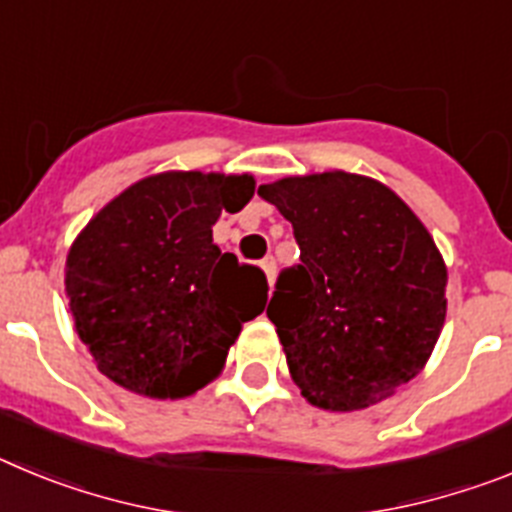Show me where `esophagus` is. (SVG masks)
I'll list each match as a JSON object with an SVG mask.
<instances>
[{"label":"esophagus","mask_w":512,"mask_h":512,"mask_svg":"<svg viewBox=\"0 0 512 512\" xmlns=\"http://www.w3.org/2000/svg\"><path fill=\"white\" fill-rule=\"evenodd\" d=\"M261 269H264L269 287H274V279H277V261H274V256H266V259L261 261Z\"/></svg>","instance_id":"esophagus-1"}]
</instances>
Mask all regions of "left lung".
I'll list each match as a JSON object with an SVG mask.
<instances>
[{
  "label": "left lung",
  "mask_w": 512,
  "mask_h": 512,
  "mask_svg": "<svg viewBox=\"0 0 512 512\" xmlns=\"http://www.w3.org/2000/svg\"><path fill=\"white\" fill-rule=\"evenodd\" d=\"M259 194L300 246L266 315L302 397L338 413L390 397L423 369L446 320L449 277L431 233L369 176H287Z\"/></svg>",
  "instance_id": "left-lung-1"
}]
</instances>
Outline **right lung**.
Segmentation results:
<instances>
[{
    "mask_svg": "<svg viewBox=\"0 0 512 512\" xmlns=\"http://www.w3.org/2000/svg\"><path fill=\"white\" fill-rule=\"evenodd\" d=\"M251 174L166 171L135 182L76 235L66 297L97 369L135 395L187 397L223 372L241 325L266 307L264 271L212 243Z\"/></svg>",
    "mask_w": 512,
    "mask_h": 512,
    "instance_id": "add662e5",
    "label": "right lung"
}]
</instances>
